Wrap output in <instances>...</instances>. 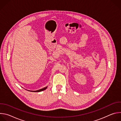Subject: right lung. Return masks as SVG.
Instances as JSON below:
<instances>
[{"label": "right lung", "mask_w": 121, "mask_h": 121, "mask_svg": "<svg viewBox=\"0 0 121 121\" xmlns=\"http://www.w3.org/2000/svg\"><path fill=\"white\" fill-rule=\"evenodd\" d=\"M47 88V87H45L43 89H42L41 90H38V91H31V92H40V91H43L44 90H45V89H46V88Z\"/></svg>", "instance_id": "obj_1"}]
</instances>
